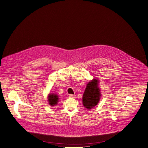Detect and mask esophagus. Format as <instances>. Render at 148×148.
<instances>
[{"mask_svg":"<svg viewBox=\"0 0 148 148\" xmlns=\"http://www.w3.org/2000/svg\"><path fill=\"white\" fill-rule=\"evenodd\" d=\"M69 97L70 98H74L75 97V95H72V94H70V95H69Z\"/></svg>","mask_w":148,"mask_h":148,"instance_id":"34e87169","label":"esophagus"}]
</instances>
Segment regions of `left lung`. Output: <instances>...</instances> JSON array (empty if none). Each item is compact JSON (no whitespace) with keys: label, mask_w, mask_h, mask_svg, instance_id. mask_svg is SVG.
I'll return each instance as SVG.
<instances>
[{"label":"left lung","mask_w":148,"mask_h":148,"mask_svg":"<svg viewBox=\"0 0 148 148\" xmlns=\"http://www.w3.org/2000/svg\"><path fill=\"white\" fill-rule=\"evenodd\" d=\"M98 79H94L88 83L82 97L83 106L88 110L96 106L100 101L101 94Z\"/></svg>","instance_id":"1"}]
</instances>
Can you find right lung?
I'll return each instance as SVG.
<instances>
[{
	"instance_id": "1",
	"label": "right lung",
	"mask_w": 148,
	"mask_h": 148,
	"mask_svg": "<svg viewBox=\"0 0 148 148\" xmlns=\"http://www.w3.org/2000/svg\"><path fill=\"white\" fill-rule=\"evenodd\" d=\"M59 97L56 94H50L48 95V101L51 106H55L58 104Z\"/></svg>"
}]
</instances>
